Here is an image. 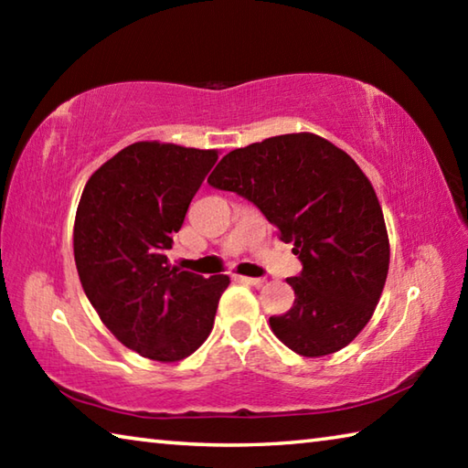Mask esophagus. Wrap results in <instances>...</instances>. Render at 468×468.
<instances>
[{
  "label": "esophagus",
  "instance_id": "obj_1",
  "mask_svg": "<svg viewBox=\"0 0 468 468\" xmlns=\"http://www.w3.org/2000/svg\"><path fill=\"white\" fill-rule=\"evenodd\" d=\"M237 282H243V284H251V287H262L264 279H251V276H235Z\"/></svg>",
  "mask_w": 468,
  "mask_h": 468
}]
</instances>
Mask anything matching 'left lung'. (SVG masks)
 I'll return each instance as SVG.
<instances>
[{
  "label": "left lung",
  "mask_w": 468,
  "mask_h": 468,
  "mask_svg": "<svg viewBox=\"0 0 468 468\" xmlns=\"http://www.w3.org/2000/svg\"><path fill=\"white\" fill-rule=\"evenodd\" d=\"M208 184L239 194L292 243L303 271L295 303L271 328L303 357L336 353L366 328L390 264L382 206L345 150L315 133H284L231 150Z\"/></svg>",
  "instance_id": "obj_1"
}]
</instances>
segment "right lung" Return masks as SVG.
Returning a JSON list of instances; mask_svg holds the SVG:
<instances>
[{
  "instance_id": "1",
  "label": "right lung",
  "mask_w": 468,
  "mask_h": 468,
  "mask_svg": "<svg viewBox=\"0 0 468 468\" xmlns=\"http://www.w3.org/2000/svg\"><path fill=\"white\" fill-rule=\"evenodd\" d=\"M217 150L136 142L92 173L76 210L74 260L102 324L142 357L171 363L208 338L229 276L169 264L173 233Z\"/></svg>"
}]
</instances>
